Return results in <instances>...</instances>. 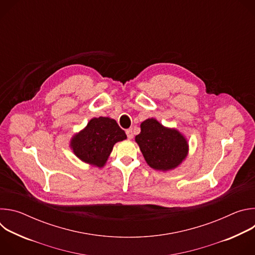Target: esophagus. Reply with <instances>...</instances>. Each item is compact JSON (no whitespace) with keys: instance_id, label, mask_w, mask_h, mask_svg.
Returning a JSON list of instances; mask_svg holds the SVG:
<instances>
[{"instance_id":"esophagus-1","label":"esophagus","mask_w":255,"mask_h":255,"mask_svg":"<svg viewBox=\"0 0 255 255\" xmlns=\"http://www.w3.org/2000/svg\"><path fill=\"white\" fill-rule=\"evenodd\" d=\"M126 134H127V137H128L129 139H132L133 136H134V133H133V130H132V129H128V130L126 131Z\"/></svg>"}]
</instances>
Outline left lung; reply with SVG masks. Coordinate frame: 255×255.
<instances>
[{
	"label": "left lung",
	"mask_w": 255,
	"mask_h": 255,
	"mask_svg": "<svg viewBox=\"0 0 255 255\" xmlns=\"http://www.w3.org/2000/svg\"><path fill=\"white\" fill-rule=\"evenodd\" d=\"M140 128L141 132L136 135L135 141L150 167L167 171L186 159L189 144L179 131L164 127L154 118L143 121Z\"/></svg>",
	"instance_id": "obj_1"
}]
</instances>
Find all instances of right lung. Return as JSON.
I'll use <instances>...</instances> for the list:
<instances>
[{"label":"right lung","instance_id":"obj_1","mask_svg":"<svg viewBox=\"0 0 255 255\" xmlns=\"http://www.w3.org/2000/svg\"><path fill=\"white\" fill-rule=\"evenodd\" d=\"M127 138L114 119L93 118L88 125L70 140L74 153L84 162L103 167L115 143Z\"/></svg>","mask_w":255,"mask_h":255}]
</instances>
